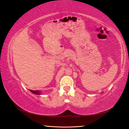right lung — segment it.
<instances>
[{"mask_svg": "<svg viewBox=\"0 0 129 129\" xmlns=\"http://www.w3.org/2000/svg\"><path fill=\"white\" fill-rule=\"evenodd\" d=\"M30 91H31L32 93H33L34 94H38V95L41 94L40 91H39V90H30Z\"/></svg>", "mask_w": 129, "mask_h": 129, "instance_id": "obj_1", "label": "right lung"}]
</instances>
